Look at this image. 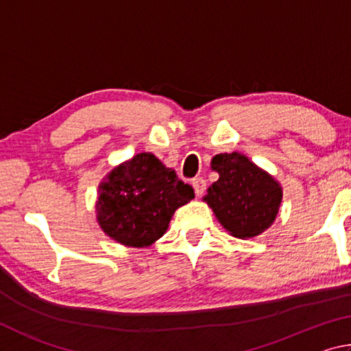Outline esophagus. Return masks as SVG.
Listing matches in <instances>:
<instances>
[{
  "label": "esophagus",
  "mask_w": 351,
  "mask_h": 351,
  "mask_svg": "<svg viewBox=\"0 0 351 351\" xmlns=\"http://www.w3.org/2000/svg\"><path fill=\"white\" fill-rule=\"evenodd\" d=\"M192 186L195 189V193H197V197H201V195H203L204 190H206V181L203 180V178H195V180L192 181Z\"/></svg>",
  "instance_id": "esophagus-1"
}]
</instances>
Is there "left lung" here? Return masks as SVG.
<instances>
[{
	"mask_svg": "<svg viewBox=\"0 0 351 351\" xmlns=\"http://www.w3.org/2000/svg\"><path fill=\"white\" fill-rule=\"evenodd\" d=\"M210 169L219 178L203 199L226 232L247 240L274 224L283 199V189L274 176L239 152L215 154Z\"/></svg>",
	"mask_w": 351,
	"mask_h": 351,
	"instance_id": "left-lung-1",
	"label": "left lung"
}]
</instances>
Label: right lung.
<instances>
[{
  "mask_svg": "<svg viewBox=\"0 0 351 351\" xmlns=\"http://www.w3.org/2000/svg\"><path fill=\"white\" fill-rule=\"evenodd\" d=\"M96 219L111 240L147 247L161 239L176 209L195 198L193 189L153 153L116 165L99 184Z\"/></svg>",
  "mask_w": 351,
  "mask_h": 351,
  "instance_id": "obj_1",
  "label": "right lung"
}]
</instances>
